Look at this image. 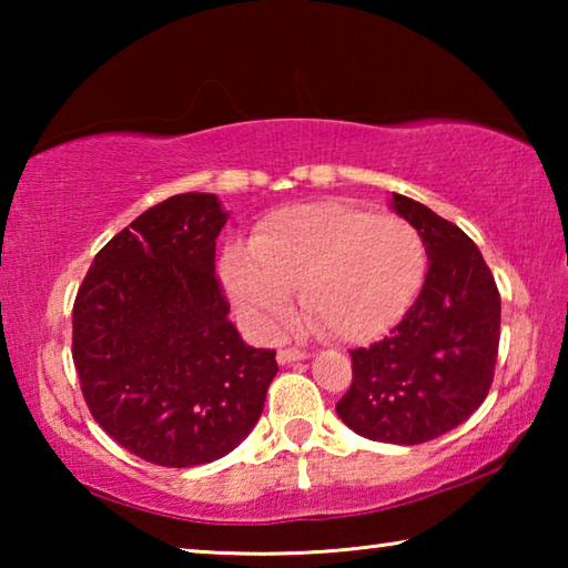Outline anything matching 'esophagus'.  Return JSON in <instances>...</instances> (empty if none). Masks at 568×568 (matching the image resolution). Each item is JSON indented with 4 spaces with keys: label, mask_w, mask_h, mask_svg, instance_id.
<instances>
[{
    "label": "esophagus",
    "mask_w": 568,
    "mask_h": 568,
    "mask_svg": "<svg viewBox=\"0 0 568 568\" xmlns=\"http://www.w3.org/2000/svg\"><path fill=\"white\" fill-rule=\"evenodd\" d=\"M307 353L305 351H297V348H283L277 351V363H295V361H305Z\"/></svg>",
    "instance_id": "1"
}]
</instances>
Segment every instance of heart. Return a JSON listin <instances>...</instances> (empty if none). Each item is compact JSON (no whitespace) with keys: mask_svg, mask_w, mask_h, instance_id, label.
Instances as JSON below:
<instances>
[{"mask_svg":"<svg viewBox=\"0 0 568 568\" xmlns=\"http://www.w3.org/2000/svg\"><path fill=\"white\" fill-rule=\"evenodd\" d=\"M428 253L416 227L348 203L281 210L253 247L227 250L225 283L257 328L273 331L301 287L303 307L323 333L368 341L393 328L426 281Z\"/></svg>","mask_w":568,"mask_h":568,"instance_id":"obj_1","label":"heart"}]
</instances>
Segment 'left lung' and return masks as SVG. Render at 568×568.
Listing matches in <instances>:
<instances>
[{
    "label": "left lung",
    "mask_w": 568,
    "mask_h": 568,
    "mask_svg": "<svg viewBox=\"0 0 568 568\" xmlns=\"http://www.w3.org/2000/svg\"><path fill=\"white\" fill-rule=\"evenodd\" d=\"M418 230L426 283L386 338L351 351L353 383L335 410L358 436L416 446L448 434L486 400L501 335V295L464 230L393 192Z\"/></svg>",
    "instance_id": "left-lung-1"
}]
</instances>
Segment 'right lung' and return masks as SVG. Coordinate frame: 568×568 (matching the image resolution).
<instances>
[{"instance_id": "obj_1", "label": "right lung", "mask_w": 568, "mask_h": 568, "mask_svg": "<svg viewBox=\"0 0 568 568\" xmlns=\"http://www.w3.org/2000/svg\"><path fill=\"white\" fill-rule=\"evenodd\" d=\"M227 220L182 192L104 245L72 307V358L92 418L130 454L168 468L230 454L261 418L275 351L250 348L215 275Z\"/></svg>"}]
</instances>
